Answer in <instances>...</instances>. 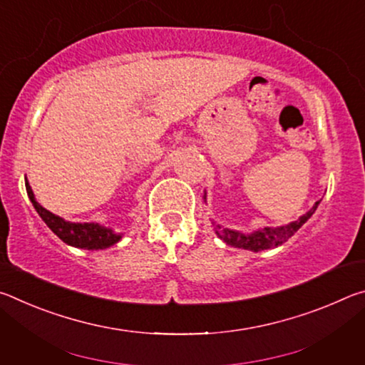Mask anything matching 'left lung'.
Instances as JSON below:
<instances>
[{"instance_id": "1", "label": "left lung", "mask_w": 365, "mask_h": 365, "mask_svg": "<svg viewBox=\"0 0 365 365\" xmlns=\"http://www.w3.org/2000/svg\"><path fill=\"white\" fill-rule=\"evenodd\" d=\"M205 201H206V195H205ZM317 201L316 205L312 206L311 211H307L304 215H301L298 220L292 222L288 225H282V227H264L261 230H257L255 233L245 235L240 233L237 230H230V228H222L220 225H215V233L220 240H224L227 245L235 246V248H243V250H250V251H262V250H270V248H277V246L283 245L288 242V238H292L293 235L299 230V228L306 224L307 219L316 212V209L319 206Z\"/></svg>"}]
</instances>
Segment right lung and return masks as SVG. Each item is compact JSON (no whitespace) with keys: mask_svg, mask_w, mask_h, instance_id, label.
I'll use <instances>...</instances> for the list:
<instances>
[{"mask_svg":"<svg viewBox=\"0 0 365 365\" xmlns=\"http://www.w3.org/2000/svg\"><path fill=\"white\" fill-rule=\"evenodd\" d=\"M26 188L35 211L38 212L43 222L51 228V232L54 235H58L64 243L82 250H104L115 245L122 238V235H117L115 232H113V228L93 224V222H83V224H80V222L64 220L63 217H59V215L49 212L48 209L43 207L40 202L35 200V195L32 188H30L27 178Z\"/></svg>","mask_w":365,"mask_h":365,"instance_id":"add662e5","label":"right lung"}]
</instances>
